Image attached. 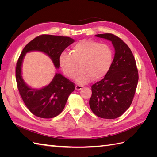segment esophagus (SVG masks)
I'll list each match as a JSON object with an SVG mask.
<instances>
[{"label": "esophagus", "instance_id": "esophagus-1", "mask_svg": "<svg viewBox=\"0 0 157 157\" xmlns=\"http://www.w3.org/2000/svg\"><path fill=\"white\" fill-rule=\"evenodd\" d=\"M82 88H83V86H80V85H76V86H75V89L77 90H81Z\"/></svg>", "mask_w": 157, "mask_h": 157}]
</instances>
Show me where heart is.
Returning a JSON list of instances; mask_svg holds the SVG:
<instances>
[{
  "instance_id": "b5f03b06",
  "label": "heart",
  "mask_w": 157,
  "mask_h": 157,
  "mask_svg": "<svg viewBox=\"0 0 157 157\" xmlns=\"http://www.w3.org/2000/svg\"><path fill=\"white\" fill-rule=\"evenodd\" d=\"M59 64L65 75L73 78L80 84H87L94 78L105 77L111 68L113 52L107 44L84 39L73 45L70 52H63L59 56Z\"/></svg>"
}]
</instances>
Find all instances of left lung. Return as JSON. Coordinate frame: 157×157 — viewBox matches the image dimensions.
Listing matches in <instances>:
<instances>
[{"label":"left lung","mask_w":157,"mask_h":157,"mask_svg":"<svg viewBox=\"0 0 157 157\" xmlns=\"http://www.w3.org/2000/svg\"><path fill=\"white\" fill-rule=\"evenodd\" d=\"M96 36L110 40L115 54L105 77L92 86L89 104L98 117L114 119L121 116L132 104L138 82V71L131 50L119 37L111 33Z\"/></svg>","instance_id":"obj_1"}]
</instances>
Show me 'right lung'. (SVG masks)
<instances>
[{"instance_id":"obj_1","label":"right lung","mask_w":157,"mask_h":157,"mask_svg":"<svg viewBox=\"0 0 157 157\" xmlns=\"http://www.w3.org/2000/svg\"><path fill=\"white\" fill-rule=\"evenodd\" d=\"M75 42L68 36L42 35L29 42L21 52L16 68L17 86L20 96L33 115L42 118H54L62 112L75 84L60 73H56L52 82L41 89H33L25 83L21 76V65L26 53L40 51L48 55L55 67H59V56L63 50Z\"/></svg>"}]
</instances>
